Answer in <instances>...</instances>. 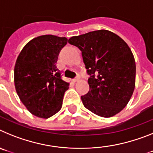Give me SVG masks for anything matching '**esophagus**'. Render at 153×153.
<instances>
[{"label":"esophagus","instance_id":"obj_1","mask_svg":"<svg viewBox=\"0 0 153 153\" xmlns=\"http://www.w3.org/2000/svg\"><path fill=\"white\" fill-rule=\"evenodd\" d=\"M79 80V76H77V77H76L75 79H73V82H74V83H76V82H78Z\"/></svg>","mask_w":153,"mask_h":153}]
</instances>
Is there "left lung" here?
Wrapping results in <instances>:
<instances>
[{"instance_id":"obj_1","label":"left lung","mask_w":153,"mask_h":153,"mask_svg":"<svg viewBox=\"0 0 153 153\" xmlns=\"http://www.w3.org/2000/svg\"><path fill=\"white\" fill-rule=\"evenodd\" d=\"M70 44L81 51L90 90L81 100L99 117L109 118L122 111L136 86V62L128 44L107 30L74 36Z\"/></svg>"}]
</instances>
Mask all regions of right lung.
Returning a JSON list of instances; mask_svg holds the SVG:
<instances>
[{
	"mask_svg": "<svg viewBox=\"0 0 153 153\" xmlns=\"http://www.w3.org/2000/svg\"><path fill=\"white\" fill-rule=\"evenodd\" d=\"M66 37L42 35L30 40L17 56L14 86L19 98L31 114L47 119L62 107L70 83L60 77L56 67Z\"/></svg>",
	"mask_w": 153,
	"mask_h": 153,
	"instance_id": "1",
	"label": "right lung"
}]
</instances>
